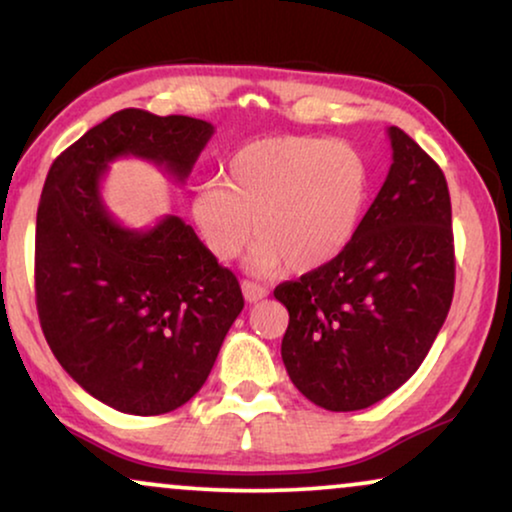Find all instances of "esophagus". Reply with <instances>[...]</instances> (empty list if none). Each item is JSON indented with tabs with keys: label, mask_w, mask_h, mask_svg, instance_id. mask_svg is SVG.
Wrapping results in <instances>:
<instances>
[{
	"label": "esophagus",
	"mask_w": 512,
	"mask_h": 512,
	"mask_svg": "<svg viewBox=\"0 0 512 512\" xmlns=\"http://www.w3.org/2000/svg\"><path fill=\"white\" fill-rule=\"evenodd\" d=\"M242 296L247 303H258V300L268 298V291L263 286H256L254 282H242Z\"/></svg>",
	"instance_id": "obj_1"
}]
</instances>
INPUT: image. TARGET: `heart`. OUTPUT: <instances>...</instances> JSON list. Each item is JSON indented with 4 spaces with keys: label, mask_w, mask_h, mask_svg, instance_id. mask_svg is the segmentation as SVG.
<instances>
[{
    "label": "heart",
    "mask_w": 512,
    "mask_h": 512,
    "mask_svg": "<svg viewBox=\"0 0 512 512\" xmlns=\"http://www.w3.org/2000/svg\"><path fill=\"white\" fill-rule=\"evenodd\" d=\"M223 181L191 195V219L205 249L233 263L256 237L251 272H317L345 254L366 216L373 174L342 139L272 135L242 144L223 165Z\"/></svg>",
    "instance_id": "obj_1"
}]
</instances>
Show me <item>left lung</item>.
<instances>
[{"instance_id": "1", "label": "left lung", "mask_w": 512, "mask_h": 512, "mask_svg": "<svg viewBox=\"0 0 512 512\" xmlns=\"http://www.w3.org/2000/svg\"><path fill=\"white\" fill-rule=\"evenodd\" d=\"M387 179L345 254L275 298L289 310L282 361L319 408L363 410L415 375L454 293L445 174L401 128L387 130Z\"/></svg>"}]
</instances>
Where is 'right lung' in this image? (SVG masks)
<instances>
[{"label": "right lung", "mask_w": 512, "mask_h": 512, "mask_svg": "<svg viewBox=\"0 0 512 512\" xmlns=\"http://www.w3.org/2000/svg\"><path fill=\"white\" fill-rule=\"evenodd\" d=\"M212 135L200 118L123 109L48 170L34 242L41 328L69 377L118 412L163 415L191 401L244 298L179 216L125 228L100 184L109 163L128 156L186 181Z\"/></svg>", "instance_id": "add662e5"}]
</instances>
